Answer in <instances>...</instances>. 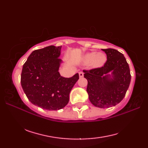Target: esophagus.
I'll return each mask as SVG.
<instances>
[{
    "label": "esophagus",
    "mask_w": 148,
    "mask_h": 148,
    "mask_svg": "<svg viewBox=\"0 0 148 148\" xmlns=\"http://www.w3.org/2000/svg\"><path fill=\"white\" fill-rule=\"evenodd\" d=\"M83 75H84V73L83 72H79V77H83Z\"/></svg>",
    "instance_id": "1"
}]
</instances>
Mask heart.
Here are the masks:
<instances>
[{"mask_svg": "<svg viewBox=\"0 0 148 148\" xmlns=\"http://www.w3.org/2000/svg\"><path fill=\"white\" fill-rule=\"evenodd\" d=\"M106 56L102 53H96L95 52L90 53L84 56V60L86 64L92 63L94 67L102 66L106 61Z\"/></svg>", "mask_w": 148, "mask_h": 148, "instance_id": "obj_1", "label": "heart"}]
</instances>
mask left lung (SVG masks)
<instances>
[{"label":"left lung","instance_id":"obj_1","mask_svg":"<svg viewBox=\"0 0 148 148\" xmlns=\"http://www.w3.org/2000/svg\"><path fill=\"white\" fill-rule=\"evenodd\" d=\"M107 61L101 67L83 70L88 81L86 91L93 106L108 108L123 99L129 87L131 75L129 65L124 55L118 50L102 49ZM112 72V76L108 74Z\"/></svg>","mask_w":148,"mask_h":148}]
</instances>
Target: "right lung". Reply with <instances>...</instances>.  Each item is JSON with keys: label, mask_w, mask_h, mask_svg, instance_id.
I'll use <instances>...</instances> for the list:
<instances>
[{"label": "right lung", "mask_w": 148, "mask_h": 148, "mask_svg": "<svg viewBox=\"0 0 148 148\" xmlns=\"http://www.w3.org/2000/svg\"><path fill=\"white\" fill-rule=\"evenodd\" d=\"M61 46H49L36 49L23 64L21 84L31 103L46 110H59L67 104L69 93L79 74L71 77L60 76Z\"/></svg>", "instance_id": "add662e5"}]
</instances>
